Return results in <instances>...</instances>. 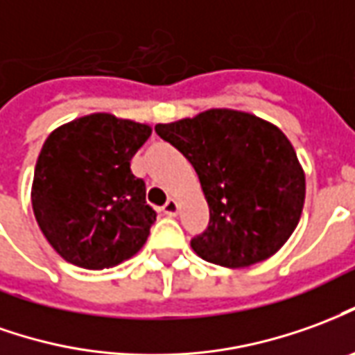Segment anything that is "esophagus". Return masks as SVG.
Returning <instances> with one entry per match:
<instances>
[{"label":"esophagus","instance_id":"34e87169","mask_svg":"<svg viewBox=\"0 0 355 355\" xmlns=\"http://www.w3.org/2000/svg\"><path fill=\"white\" fill-rule=\"evenodd\" d=\"M163 213L167 215V217H175L178 213V203L175 200H169V202L163 205Z\"/></svg>","mask_w":355,"mask_h":355}]
</instances>
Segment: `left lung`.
<instances>
[{"instance_id":"8db88e82","label":"left lung","mask_w":355,"mask_h":355,"mask_svg":"<svg viewBox=\"0 0 355 355\" xmlns=\"http://www.w3.org/2000/svg\"><path fill=\"white\" fill-rule=\"evenodd\" d=\"M155 132L200 178L209 227L190 244L202 259L240 269L284 246L302 217L306 175L281 128L244 111L209 109Z\"/></svg>"}]
</instances>
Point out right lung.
<instances>
[{
  "label": "right lung",
  "mask_w": 355,
  "mask_h": 355,
  "mask_svg": "<svg viewBox=\"0 0 355 355\" xmlns=\"http://www.w3.org/2000/svg\"><path fill=\"white\" fill-rule=\"evenodd\" d=\"M150 135V125L92 113L48 136L34 169L32 209L65 261L107 269L146 244L155 211L130 159Z\"/></svg>",
  "instance_id": "right-lung-1"
}]
</instances>
